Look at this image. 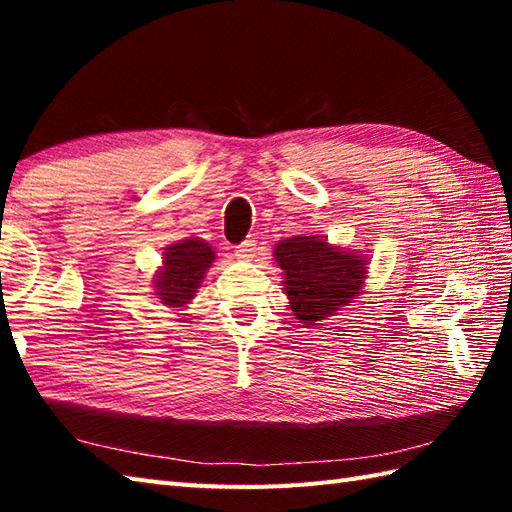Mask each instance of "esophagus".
<instances>
[{
	"instance_id": "esophagus-1",
	"label": "esophagus",
	"mask_w": 512,
	"mask_h": 512,
	"mask_svg": "<svg viewBox=\"0 0 512 512\" xmlns=\"http://www.w3.org/2000/svg\"><path fill=\"white\" fill-rule=\"evenodd\" d=\"M257 255V244L255 239H246L244 244H239L237 250H235V257L242 259V262H250Z\"/></svg>"
}]
</instances>
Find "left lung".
Segmentation results:
<instances>
[{
  "label": "left lung",
  "mask_w": 512,
  "mask_h": 512,
  "mask_svg": "<svg viewBox=\"0 0 512 512\" xmlns=\"http://www.w3.org/2000/svg\"><path fill=\"white\" fill-rule=\"evenodd\" d=\"M275 262L284 270L290 310L314 325L361 295L367 257L332 246L321 235H295L275 246Z\"/></svg>",
  "instance_id": "8db88e82"
}]
</instances>
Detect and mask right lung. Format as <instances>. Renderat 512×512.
<instances>
[{"label":"right lung","mask_w":512,"mask_h":512,"mask_svg":"<svg viewBox=\"0 0 512 512\" xmlns=\"http://www.w3.org/2000/svg\"><path fill=\"white\" fill-rule=\"evenodd\" d=\"M213 262L215 250L200 237H187L169 244L165 248V257H162V266L154 275V288L160 303H165L171 310L187 306Z\"/></svg>","instance_id":"1"}]
</instances>
